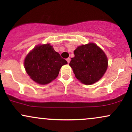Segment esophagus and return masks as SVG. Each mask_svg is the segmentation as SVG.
Instances as JSON below:
<instances>
[{"label":"esophagus","instance_id":"obj_1","mask_svg":"<svg viewBox=\"0 0 132 132\" xmlns=\"http://www.w3.org/2000/svg\"><path fill=\"white\" fill-rule=\"evenodd\" d=\"M66 61H67L68 63H69V62H70V61H71V59H70V57H68V58L66 59Z\"/></svg>","mask_w":132,"mask_h":132}]
</instances>
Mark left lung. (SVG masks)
<instances>
[{
  "instance_id": "left-lung-1",
  "label": "left lung",
  "mask_w": 132,
  "mask_h": 132,
  "mask_svg": "<svg viewBox=\"0 0 132 132\" xmlns=\"http://www.w3.org/2000/svg\"><path fill=\"white\" fill-rule=\"evenodd\" d=\"M74 54L69 66L79 81L90 85L102 78L107 69L108 60L97 45L93 43L81 45L74 51Z\"/></svg>"
}]
</instances>
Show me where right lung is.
I'll return each mask as SVG.
<instances>
[{"mask_svg":"<svg viewBox=\"0 0 132 132\" xmlns=\"http://www.w3.org/2000/svg\"><path fill=\"white\" fill-rule=\"evenodd\" d=\"M66 64L68 62L49 43L35 47L24 61L25 69L30 78L43 85L55 79L62 66Z\"/></svg>","mask_w":132,"mask_h":132,"instance_id":"1","label":"right lung"}]
</instances>
